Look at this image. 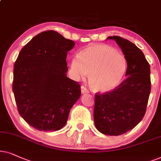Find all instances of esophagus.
I'll use <instances>...</instances> for the list:
<instances>
[{"instance_id": "esophagus-1", "label": "esophagus", "mask_w": 161, "mask_h": 161, "mask_svg": "<svg viewBox=\"0 0 161 161\" xmlns=\"http://www.w3.org/2000/svg\"><path fill=\"white\" fill-rule=\"evenodd\" d=\"M81 92H82V93H89V91L87 90V88L85 86H81Z\"/></svg>"}]
</instances>
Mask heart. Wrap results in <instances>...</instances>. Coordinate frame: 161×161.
I'll list each match as a JSON object with an SVG mask.
<instances>
[{
	"instance_id": "heart-1",
	"label": "heart",
	"mask_w": 161,
	"mask_h": 161,
	"mask_svg": "<svg viewBox=\"0 0 161 161\" xmlns=\"http://www.w3.org/2000/svg\"><path fill=\"white\" fill-rule=\"evenodd\" d=\"M124 56L105 44H91L70 62V71L75 79H85L89 73L91 87L106 92L116 87L125 74Z\"/></svg>"
}]
</instances>
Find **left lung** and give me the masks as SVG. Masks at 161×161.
I'll return each mask as SVG.
<instances>
[{
    "instance_id": "obj_1",
    "label": "left lung",
    "mask_w": 161,
    "mask_h": 161,
    "mask_svg": "<svg viewBox=\"0 0 161 161\" xmlns=\"http://www.w3.org/2000/svg\"><path fill=\"white\" fill-rule=\"evenodd\" d=\"M121 48L127 63L124 80L113 91L96 93L93 119L96 129L119 136L136 127L144 116L151 91L150 66L140 48L119 36L108 37Z\"/></svg>"
}]
</instances>
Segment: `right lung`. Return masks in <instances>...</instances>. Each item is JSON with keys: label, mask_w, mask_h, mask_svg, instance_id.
I'll return each mask as SVG.
<instances>
[{"label": "right lung", "mask_w": 161, "mask_h": 161, "mask_svg": "<svg viewBox=\"0 0 161 161\" xmlns=\"http://www.w3.org/2000/svg\"><path fill=\"white\" fill-rule=\"evenodd\" d=\"M75 42L46 31L32 38L14 63L12 90L21 117L40 131L65 125L81 95L79 83L67 77L68 51Z\"/></svg>", "instance_id": "right-lung-1"}]
</instances>
